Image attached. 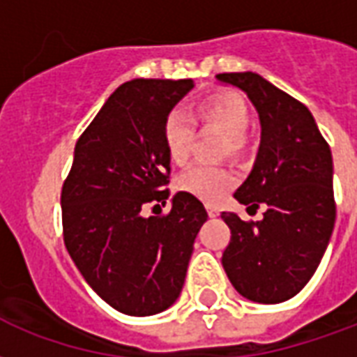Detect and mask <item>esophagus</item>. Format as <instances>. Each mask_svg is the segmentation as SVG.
Returning <instances> with one entry per match:
<instances>
[{"mask_svg":"<svg viewBox=\"0 0 357 357\" xmlns=\"http://www.w3.org/2000/svg\"><path fill=\"white\" fill-rule=\"evenodd\" d=\"M207 213H209V217H218L220 209H218L217 205H207Z\"/></svg>","mask_w":357,"mask_h":357,"instance_id":"obj_1","label":"esophagus"}]
</instances>
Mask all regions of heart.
<instances>
[{"label": "heart", "instance_id": "b5f03b06", "mask_svg": "<svg viewBox=\"0 0 357 357\" xmlns=\"http://www.w3.org/2000/svg\"><path fill=\"white\" fill-rule=\"evenodd\" d=\"M197 125H213L226 135V150L238 155L251 127V110L243 96L236 93H213L197 100L192 114L171 110L163 121V144L175 165L188 163ZM236 175L226 167L194 165L176 178V188L207 204L222 202L236 186Z\"/></svg>", "mask_w": 357, "mask_h": 357}]
</instances>
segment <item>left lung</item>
Listing matches in <instances>:
<instances>
[{
	"instance_id": "8db88e82",
	"label": "left lung",
	"mask_w": 357,
	"mask_h": 357,
	"mask_svg": "<svg viewBox=\"0 0 357 357\" xmlns=\"http://www.w3.org/2000/svg\"><path fill=\"white\" fill-rule=\"evenodd\" d=\"M245 91L259 112L262 140L255 167L234 197L247 209L266 205L259 222L236 213L220 217L230 226L222 266L239 295L278 304L310 282L335 226L331 148L310 110L253 72L218 74Z\"/></svg>"
}]
</instances>
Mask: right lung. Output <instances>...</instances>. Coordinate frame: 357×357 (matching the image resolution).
Here are the masks:
<instances>
[{"mask_svg": "<svg viewBox=\"0 0 357 357\" xmlns=\"http://www.w3.org/2000/svg\"><path fill=\"white\" fill-rule=\"evenodd\" d=\"M192 79H132L119 85L75 142L62 184V232L72 261L96 295L127 316H153L181 295L194 239L207 220L197 197L165 205L171 160L163 121Z\"/></svg>", "mask_w": 357, "mask_h": 357, "instance_id": "obj_1", "label": "right lung"}]
</instances>
